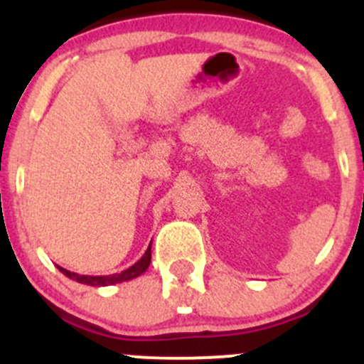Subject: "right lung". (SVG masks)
<instances>
[{"instance_id":"right-lung-1","label":"right lung","mask_w":364,"mask_h":364,"mask_svg":"<svg viewBox=\"0 0 364 364\" xmlns=\"http://www.w3.org/2000/svg\"><path fill=\"white\" fill-rule=\"evenodd\" d=\"M149 262H151V245L148 247V250L144 252V255L130 266L128 269L121 271V273H114V274H104V277H93V274H79V273H72V271L65 269V267L58 266V269L68 277L70 280L73 282H79V284L84 285H91V287H107V285H116L121 284V282H128V280H134V278L141 277L146 269H148Z\"/></svg>"}]
</instances>
